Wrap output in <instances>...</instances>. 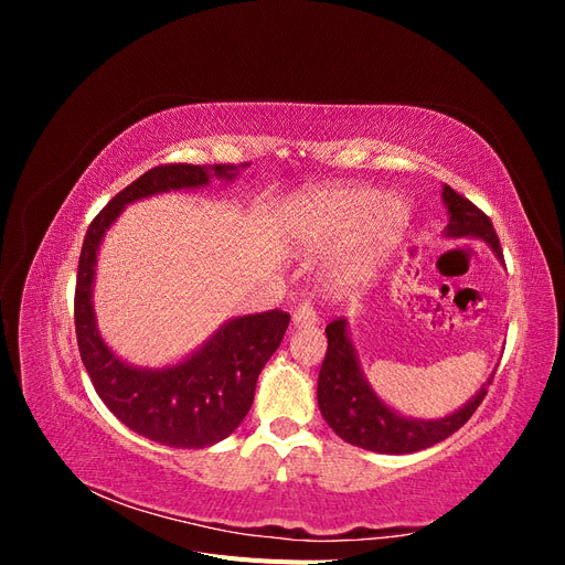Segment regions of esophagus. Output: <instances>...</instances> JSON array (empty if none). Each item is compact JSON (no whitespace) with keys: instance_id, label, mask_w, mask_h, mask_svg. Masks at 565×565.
Listing matches in <instances>:
<instances>
[{"instance_id":"1","label":"esophagus","mask_w":565,"mask_h":565,"mask_svg":"<svg viewBox=\"0 0 565 565\" xmlns=\"http://www.w3.org/2000/svg\"><path fill=\"white\" fill-rule=\"evenodd\" d=\"M292 322H295V328H297V330L316 328V324H318V316H316V311H313V306H311L309 301L299 303V306H297V311H295V316H292Z\"/></svg>"}]
</instances>
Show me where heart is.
Here are the masks:
<instances>
[{
	"mask_svg": "<svg viewBox=\"0 0 565 565\" xmlns=\"http://www.w3.org/2000/svg\"><path fill=\"white\" fill-rule=\"evenodd\" d=\"M407 204L365 185H313L287 202L289 237L297 247L344 245L328 270L339 295L353 292L388 262L407 228Z\"/></svg>",
	"mask_w": 565,
	"mask_h": 565,
	"instance_id": "heart-1",
	"label": "heart"
}]
</instances>
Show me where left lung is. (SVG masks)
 I'll list each match as a JSON object with an SVG mask.
<instances>
[{"instance_id": "1", "label": "left lung", "mask_w": 565, "mask_h": 565, "mask_svg": "<svg viewBox=\"0 0 565 565\" xmlns=\"http://www.w3.org/2000/svg\"><path fill=\"white\" fill-rule=\"evenodd\" d=\"M440 198L448 212V226L443 235L450 237V241H461V237L483 241L498 256V262L504 264L498 233H494L490 218L467 198L455 193L450 185H443ZM324 334H328V353H324L318 374L320 415L339 438L372 452L407 455L446 440L461 429L476 413V407L483 403L494 374L492 372L488 382L476 391V396L446 417H405L401 409L382 401L380 393L367 382L361 358H358L355 344L349 334V322L344 318L332 320L324 328Z\"/></svg>"}]
</instances>
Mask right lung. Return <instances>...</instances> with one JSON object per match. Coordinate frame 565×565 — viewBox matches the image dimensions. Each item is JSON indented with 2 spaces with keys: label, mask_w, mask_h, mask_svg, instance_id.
<instances>
[{
  "label": "right lung",
  "mask_w": 565,
  "mask_h": 565,
  "mask_svg": "<svg viewBox=\"0 0 565 565\" xmlns=\"http://www.w3.org/2000/svg\"><path fill=\"white\" fill-rule=\"evenodd\" d=\"M245 164H164L119 191L84 235L75 289V332L82 363L110 413L131 431L169 448H207L231 436L254 401L256 380L278 351L289 316L266 311L226 320L181 361L131 365L100 337L94 311L98 249L117 216L134 202L198 191L214 179L233 183Z\"/></svg>",
  "instance_id": "obj_1"
}]
</instances>
